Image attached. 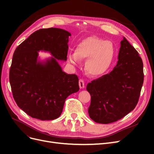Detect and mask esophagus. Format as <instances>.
Returning <instances> with one entry per match:
<instances>
[{"instance_id":"esophagus-1","label":"esophagus","mask_w":154,"mask_h":154,"mask_svg":"<svg viewBox=\"0 0 154 154\" xmlns=\"http://www.w3.org/2000/svg\"><path fill=\"white\" fill-rule=\"evenodd\" d=\"M79 86L80 88H83L85 87V83L83 80H80L79 81Z\"/></svg>"}]
</instances>
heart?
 I'll return each mask as SVG.
<instances>
[{"label":"heart","mask_w":154,"mask_h":154,"mask_svg":"<svg viewBox=\"0 0 154 154\" xmlns=\"http://www.w3.org/2000/svg\"><path fill=\"white\" fill-rule=\"evenodd\" d=\"M116 53L113 43L92 36L82 40L76 46L74 53L70 54V63L78 64L79 60L87 59L86 71L92 76H98L108 71L112 63Z\"/></svg>","instance_id":"heart-1"}]
</instances>
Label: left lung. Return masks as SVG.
Instances as JSON below:
<instances>
[{
	"instance_id": "1",
	"label": "left lung",
	"mask_w": 154,
	"mask_h": 154,
	"mask_svg": "<svg viewBox=\"0 0 154 154\" xmlns=\"http://www.w3.org/2000/svg\"><path fill=\"white\" fill-rule=\"evenodd\" d=\"M143 80L142 59L123 37L116 66L110 73L87 85L91 96L88 109L90 118L101 124L123 118L137 105Z\"/></svg>"
}]
</instances>
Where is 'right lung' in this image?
Segmentation results:
<instances>
[{
	"label": "right lung",
	"mask_w": 154,
	"mask_h": 154,
	"mask_svg": "<svg viewBox=\"0 0 154 154\" xmlns=\"http://www.w3.org/2000/svg\"><path fill=\"white\" fill-rule=\"evenodd\" d=\"M70 36L62 29H41L14 52L10 71L13 96L20 109L32 118L42 121L58 118L67 97L80 89L78 76L63 72L58 63L67 60ZM40 51L52 57L41 60Z\"/></svg>",
	"instance_id": "right-lung-1"
}]
</instances>
